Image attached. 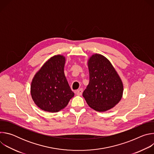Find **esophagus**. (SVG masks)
I'll return each mask as SVG.
<instances>
[{"instance_id":"esophagus-1","label":"esophagus","mask_w":154,"mask_h":154,"mask_svg":"<svg viewBox=\"0 0 154 154\" xmlns=\"http://www.w3.org/2000/svg\"><path fill=\"white\" fill-rule=\"evenodd\" d=\"M82 93H83V89L82 88H80L78 90H77L76 91V94L77 96H81L82 94Z\"/></svg>"}]
</instances>
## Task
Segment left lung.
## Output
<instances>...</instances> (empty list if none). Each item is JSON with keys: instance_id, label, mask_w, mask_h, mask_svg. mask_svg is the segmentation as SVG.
<instances>
[{"instance_id": "8db88e82", "label": "left lung", "mask_w": 154, "mask_h": 154, "mask_svg": "<svg viewBox=\"0 0 154 154\" xmlns=\"http://www.w3.org/2000/svg\"><path fill=\"white\" fill-rule=\"evenodd\" d=\"M90 82L83 96L90 107L99 112L113 108L121 100L123 83L113 66L105 57L92 55L88 60Z\"/></svg>"}]
</instances>
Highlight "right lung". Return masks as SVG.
Here are the masks:
<instances>
[{"label": "right lung", "mask_w": 154, "mask_h": 154, "mask_svg": "<svg viewBox=\"0 0 154 154\" xmlns=\"http://www.w3.org/2000/svg\"><path fill=\"white\" fill-rule=\"evenodd\" d=\"M65 63L66 58L62 55L51 57L32 79V98L42 110L58 112L67 106L74 96L64 75Z\"/></svg>", "instance_id": "add662e5"}]
</instances>
